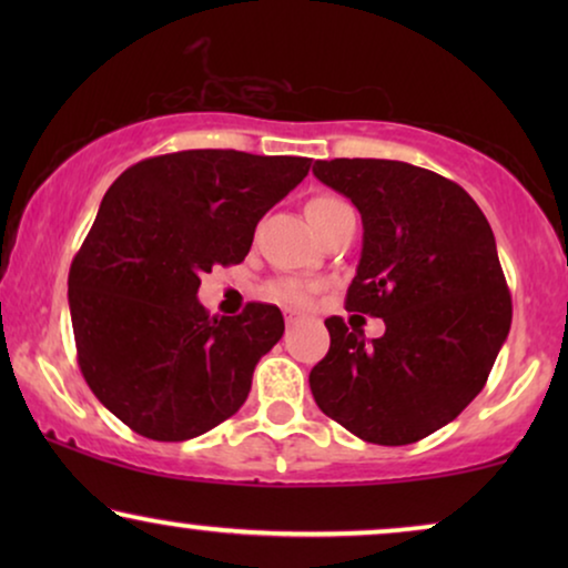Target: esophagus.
Here are the masks:
<instances>
[{"label": "esophagus", "instance_id": "34e87169", "mask_svg": "<svg viewBox=\"0 0 568 568\" xmlns=\"http://www.w3.org/2000/svg\"><path fill=\"white\" fill-rule=\"evenodd\" d=\"M284 317H286V325H297V323L305 321V315H302V313H294V310H286Z\"/></svg>", "mask_w": 568, "mask_h": 568}]
</instances>
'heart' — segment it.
Instances as JSON below:
<instances>
[{"instance_id":"heart-1","label":"heart","mask_w":568,"mask_h":568,"mask_svg":"<svg viewBox=\"0 0 568 568\" xmlns=\"http://www.w3.org/2000/svg\"><path fill=\"white\" fill-rule=\"evenodd\" d=\"M344 206H348V204H344L341 199L328 196V193H321V196L307 201V216L317 230L325 220H328V216H333L338 209H344ZM315 292H317V284L310 282V278H278V282L268 284V290H266L271 300L278 302V305H290V307L310 305L315 297Z\"/></svg>"}]
</instances>
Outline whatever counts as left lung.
I'll use <instances>...</instances> for the list:
<instances>
[{
  "mask_svg": "<svg viewBox=\"0 0 568 568\" xmlns=\"http://www.w3.org/2000/svg\"><path fill=\"white\" fill-rule=\"evenodd\" d=\"M313 173L359 209L346 310L383 317L385 336L328 317L310 390L359 439L410 445L460 416L507 341L511 297L491 224L460 185L408 162L317 160Z\"/></svg>",
  "mask_w": 568,
  "mask_h": 568,
  "instance_id": "obj_1",
  "label": "left lung"
}]
</instances>
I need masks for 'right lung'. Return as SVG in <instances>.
Returning a JSON list of instances; mask_svg holds the SVG:
<instances>
[{
    "label": "right lung",
    "instance_id": "obj_1",
    "mask_svg": "<svg viewBox=\"0 0 568 568\" xmlns=\"http://www.w3.org/2000/svg\"><path fill=\"white\" fill-rule=\"evenodd\" d=\"M307 173V158L185 150L136 162L108 189L69 268V313L90 390L129 429L183 442L243 406L282 310L247 302L209 317L201 274L245 261L255 224Z\"/></svg>",
    "mask_w": 568,
    "mask_h": 568
}]
</instances>
